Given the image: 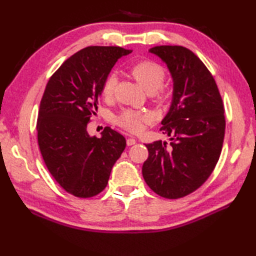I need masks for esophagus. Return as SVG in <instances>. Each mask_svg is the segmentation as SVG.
<instances>
[{
	"mask_svg": "<svg viewBox=\"0 0 256 256\" xmlns=\"http://www.w3.org/2000/svg\"><path fill=\"white\" fill-rule=\"evenodd\" d=\"M135 143H136V140L133 138H128L126 140V144H128V146H132V145H134Z\"/></svg>",
	"mask_w": 256,
	"mask_h": 256,
	"instance_id": "obj_1",
	"label": "esophagus"
}]
</instances>
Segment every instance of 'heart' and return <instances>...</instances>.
<instances>
[{"mask_svg":"<svg viewBox=\"0 0 256 256\" xmlns=\"http://www.w3.org/2000/svg\"><path fill=\"white\" fill-rule=\"evenodd\" d=\"M130 72L145 91L154 92V98L157 101L164 102L168 99V92L160 86L165 79V69L160 64L152 60H142L133 64ZM116 84V76L114 74L108 76L103 84L104 96H108L113 94ZM148 114L128 110L124 111L118 118V123L128 131L138 133L143 128V123L148 122Z\"/></svg>","mask_w":256,"mask_h":256,"instance_id":"1","label":"heart"}]
</instances>
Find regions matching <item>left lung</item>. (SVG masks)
I'll use <instances>...</instances> for the list:
<instances>
[{
  "instance_id": "1",
  "label": "left lung",
  "mask_w": 256,
  "mask_h": 256,
  "mask_svg": "<svg viewBox=\"0 0 256 256\" xmlns=\"http://www.w3.org/2000/svg\"><path fill=\"white\" fill-rule=\"evenodd\" d=\"M148 52L167 64L174 89L160 128L170 144H145L148 158L142 172L154 192L178 199L197 190L214 172L224 138V106L214 77L192 50L156 46Z\"/></svg>"
}]
</instances>
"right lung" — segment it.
Instances as JSON below:
<instances>
[{"instance_id": "add662e5", "label": "right lung", "mask_w": 256, "mask_h": 256, "mask_svg": "<svg viewBox=\"0 0 256 256\" xmlns=\"http://www.w3.org/2000/svg\"><path fill=\"white\" fill-rule=\"evenodd\" d=\"M131 52L116 46L86 47L58 68L42 94L37 121L42 160L56 182L76 197L100 194L126 146L123 135L111 128H104L98 138L90 136L86 125L98 110L111 69Z\"/></svg>"}]
</instances>
